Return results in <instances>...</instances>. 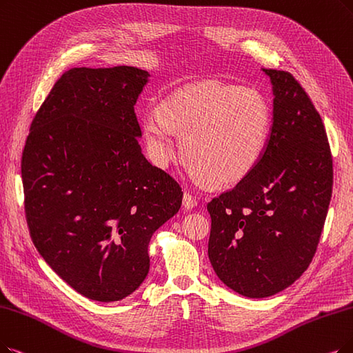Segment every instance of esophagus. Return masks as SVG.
<instances>
[{"label":"esophagus","mask_w":353,"mask_h":353,"mask_svg":"<svg viewBox=\"0 0 353 353\" xmlns=\"http://www.w3.org/2000/svg\"><path fill=\"white\" fill-rule=\"evenodd\" d=\"M196 204H199V203H196L194 195H191L190 192L184 194V199H182V205H184L187 210H192L194 207H196Z\"/></svg>","instance_id":"34e87169"}]
</instances>
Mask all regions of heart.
Instances as JSON below:
<instances>
[{
    "label": "heart",
    "instance_id": "obj_1",
    "mask_svg": "<svg viewBox=\"0 0 353 353\" xmlns=\"http://www.w3.org/2000/svg\"><path fill=\"white\" fill-rule=\"evenodd\" d=\"M271 125V107L259 91L219 81L190 83L142 114V132L154 163L168 168L176 159L178 132L191 161V176L216 185L237 184L253 172Z\"/></svg>",
    "mask_w": 353,
    "mask_h": 353
}]
</instances>
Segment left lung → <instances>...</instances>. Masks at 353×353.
<instances>
[{"label":"left lung","instance_id":"obj_1","mask_svg":"<svg viewBox=\"0 0 353 353\" xmlns=\"http://www.w3.org/2000/svg\"><path fill=\"white\" fill-rule=\"evenodd\" d=\"M274 94L263 157L243 181L210 201L208 258L223 284L265 299L312 262L327 216L333 163L321 117L295 78L263 69Z\"/></svg>","mask_w":353,"mask_h":353}]
</instances>
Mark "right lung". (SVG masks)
<instances>
[{"label": "right lung", "instance_id": "add662e5", "mask_svg": "<svg viewBox=\"0 0 353 353\" xmlns=\"http://www.w3.org/2000/svg\"><path fill=\"white\" fill-rule=\"evenodd\" d=\"M149 78L134 66L66 70L23 150L32 241L90 300L120 301L142 285L150 237L181 208L179 184L139 145L134 105Z\"/></svg>", "mask_w": 353, "mask_h": 353}]
</instances>
